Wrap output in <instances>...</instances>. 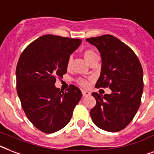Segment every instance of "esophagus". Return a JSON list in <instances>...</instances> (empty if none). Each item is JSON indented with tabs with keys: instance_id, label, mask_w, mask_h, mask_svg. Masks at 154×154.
Instances as JSON below:
<instances>
[{
	"instance_id": "esophagus-1",
	"label": "esophagus",
	"mask_w": 154,
	"mask_h": 154,
	"mask_svg": "<svg viewBox=\"0 0 154 154\" xmlns=\"http://www.w3.org/2000/svg\"><path fill=\"white\" fill-rule=\"evenodd\" d=\"M90 93L88 91H85V90H82V95H83V97H88V96H90Z\"/></svg>"
}]
</instances>
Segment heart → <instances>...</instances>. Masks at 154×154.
Returning a JSON list of instances; mask_svg holds the SVG:
<instances>
[{
	"label": "heart",
	"mask_w": 154,
	"mask_h": 154,
	"mask_svg": "<svg viewBox=\"0 0 154 154\" xmlns=\"http://www.w3.org/2000/svg\"><path fill=\"white\" fill-rule=\"evenodd\" d=\"M83 56H84V57H85V59L86 60V62H88V64H89V62H91V61H92V60L94 59V58H96V57H98L97 54V53H96L94 51H92V50H86V51H84ZM70 62H71V57L69 58V59L68 64H67V66H69V65H70ZM77 83L79 84L80 85L83 86V87H86V86L88 85V81L85 79L79 78V79L77 80Z\"/></svg>",
	"instance_id": "heart-1"
}]
</instances>
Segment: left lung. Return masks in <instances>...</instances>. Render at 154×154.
<instances>
[{"label": "left lung", "mask_w": 154, "mask_h": 154, "mask_svg": "<svg viewBox=\"0 0 154 154\" xmlns=\"http://www.w3.org/2000/svg\"><path fill=\"white\" fill-rule=\"evenodd\" d=\"M100 51V76L95 87L111 94L92 92L97 103L90 115L96 126L109 132L124 129L138 112L143 92V70L138 57L124 42L111 35L86 39Z\"/></svg>", "instance_id": "8db88e82"}]
</instances>
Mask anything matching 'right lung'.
I'll return each mask as SVG.
<instances>
[{
    "label": "right lung",
    "mask_w": 154,
    "mask_h": 154,
    "mask_svg": "<svg viewBox=\"0 0 154 154\" xmlns=\"http://www.w3.org/2000/svg\"><path fill=\"white\" fill-rule=\"evenodd\" d=\"M81 39L45 35L22 52L16 66V89L27 119L47 134L62 129L70 121L81 92L71 85L63 92L56 88V77L67 72L69 56Z\"/></svg>",
    "instance_id": "obj_1"
}]
</instances>
